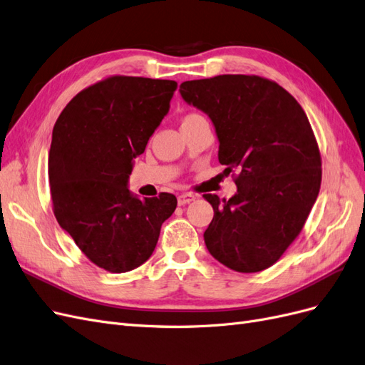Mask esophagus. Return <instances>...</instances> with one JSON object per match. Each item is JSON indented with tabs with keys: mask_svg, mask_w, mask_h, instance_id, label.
<instances>
[{
	"mask_svg": "<svg viewBox=\"0 0 365 365\" xmlns=\"http://www.w3.org/2000/svg\"><path fill=\"white\" fill-rule=\"evenodd\" d=\"M196 200V196L192 193H181L178 196V205H185V204H190L192 201Z\"/></svg>",
	"mask_w": 365,
	"mask_h": 365,
	"instance_id": "obj_1",
	"label": "esophagus"
}]
</instances>
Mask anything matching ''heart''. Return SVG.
Listing matches in <instances>:
<instances>
[{
  "instance_id": "obj_1",
  "label": "heart",
  "mask_w": 365,
  "mask_h": 365,
  "mask_svg": "<svg viewBox=\"0 0 365 365\" xmlns=\"http://www.w3.org/2000/svg\"><path fill=\"white\" fill-rule=\"evenodd\" d=\"M193 117H197V115H196V114H189V115H185V117H184V120H182V121H185V120H190V118H193Z\"/></svg>"
}]
</instances>
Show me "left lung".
<instances>
[{"instance_id":"left-lung-1","label":"left lung","mask_w":365,"mask_h":365,"mask_svg":"<svg viewBox=\"0 0 365 365\" xmlns=\"http://www.w3.org/2000/svg\"><path fill=\"white\" fill-rule=\"evenodd\" d=\"M180 93L212 120L219 163L237 170L228 201L204 195L215 212L207 250L237 272L269 268L300 235L322 184V157L303 108L259 76L187 81Z\"/></svg>"}]
</instances>
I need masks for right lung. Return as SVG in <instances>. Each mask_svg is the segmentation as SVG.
<instances>
[{"label": "right lung", "mask_w": 365, "mask_h": 365, "mask_svg": "<svg viewBox=\"0 0 365 365\" xmlns=\"http://www.w3.org/2000/svg\"><path fill=\"white\" fill-rule=\"evenodd\" d=\"M175 81L113 76L65 106L48 153L53 210L62 230L97 267L128 272L157 247L176 197L140 200L128 187L134 158L168 115Z\"/></svg>", "instance_id": "right-lung-1"}]
</instances>
